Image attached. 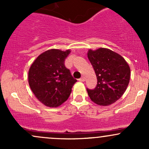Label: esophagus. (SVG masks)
Here are the masks:
<instances>
[{"mask_svg":"<svg viewBox=\"0 0 149 149\" xmlns=\"http://www.w3.org/2000/svg\"><path fill=\"white\" fill-rule=\"evenodd\" d=\"M79 80H80V81H81V82H84L85 80V77H84V76H82L81 78H80V79H79Z\"/></svg>","mask_w":149,"mask_h":149,"instance_id":"obj_1","label":"esophagus"}]
</instances>
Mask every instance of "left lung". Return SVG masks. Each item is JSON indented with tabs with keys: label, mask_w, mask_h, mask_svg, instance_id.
Instances as JSON below:
<instances>
[{
	"label": "left lung",
	"mask_w": 149,
	"mask_h": 149,
	"mask_svg": "<svg viewBox=\"0 0 149 149\" xmlns=\"http://www.w3.org/2000/svg\"><path fill=\"white\" fill-rule=\"evenodd\" d=\"M88 57L97 78L96 88L87 89L89 97L100 106L113 104L122 97L129 84V65L119 54L103 47L89 49Z\"/></svg>",
	"instance_id": "1"
}]
</instances>
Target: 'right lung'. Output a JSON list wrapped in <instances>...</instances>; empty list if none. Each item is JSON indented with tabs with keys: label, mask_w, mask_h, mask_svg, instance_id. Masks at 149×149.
I'll use <instances>...</instances> for the list:
<instances>
[{
	"label": "right lung",
	"mask_w": 149,
	"mask_h": 149,
	"mask_svg": "<svg viewBox=\"0 0 149 149\" xmlns=\"http://www.w3.org/2000/svg\"><path fill=\"white\" fill-rule=\"evenodd\" d=\"M70 49H51L42 52L31 66L29 84L36 97L48 107H57L68 100L77 81L64 65Z\"/></svg>",
	"instance_id": "right-lung-1"
}]
</instances>
